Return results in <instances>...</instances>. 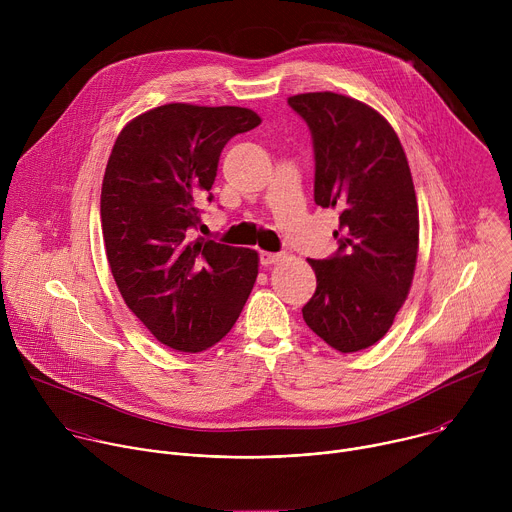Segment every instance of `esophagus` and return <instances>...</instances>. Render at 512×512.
<instances>
[{"instance_id":"obj_1","label":"esophagus","mask_w":512,"mask_h":512,"mask_svg":"<svg viewBox=\"0 0 512 512\" xmlns=\"http://www.w3.org/2000/svg\"><path fill=\"white\" fill-rule=\"evenodd\" d=\"M281 259H283L281 253H269V251H261V253H259V263L265 265V267H269V265H273V263H279Z\"/></svg>"}]
</instances>
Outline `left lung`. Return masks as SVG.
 <instances>
[{"mask_svg": "<svg viewBox=\"0 0 512 512\" xmlns=\"http://www.w3.org/2000/svg\"><path fill=\"white\" fill-rule=\"evenodd\" d=\"M314 141V200L340 212L338 251L308 259L316 294L306 324L332 348L379 342L401 310L417 263L419 210L403 145L373 107L338 93L287 99Z\"/></svg>", "mask_w": 512, "mask_h": 512, "instance_id": "obj_1", "label": "left lung"}]
</instances>
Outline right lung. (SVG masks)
Listing matches in <instances>:
<instances>
[{"instance_id":"right-lung-1","label":"right lung","mask_w":512,"mask_h":512,"mask_svg":"<svg viewBox=\"0 0 512 512\" xmlns=\"http://www.w3.org/2000/svg\"><path fill=\"white\" fill-rule=\"evenodd\" d=\"M259 123L245 107L170 103L129 121L113 145L101 188L107 261L127 308L174 350L227 336L257 279L253 249L194 229L227 141Z\"/></svg>"}]
</instances>
